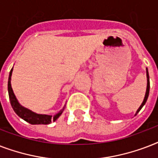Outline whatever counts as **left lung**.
Instances as JSON below:
<instances>
[{
    "label": "left lung",
    "mask_w": 158,
    "mask_h": 158,
    "mask_svg": "<svg viewBox=\"0 0 158 158\" xmlns=\"http://www.w3.org/2000/svg\"><path fill=\"white\" fill-rule=\"evenodd\" d=\"M146 74H147V89H146V94H145L144 99H143V101L142 104H141V106H140L139 107V109H138L137 111H136V113H135V115H137V113L139 112V110L142 109L143 106L145 105V103H146V102H147V100H148V95H149L150 82H149V74H148V69H146Z\"/></svg>",
    "instance_id": "obj_1"
}]
</instances>
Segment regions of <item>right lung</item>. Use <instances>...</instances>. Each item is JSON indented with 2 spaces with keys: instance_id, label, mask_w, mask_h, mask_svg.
Returning <instances> with one entry per match:
<instances>
[{
  "instance_id": "1",
  "label": "right lung",
  "mask_w": 158,
  "mask_h": 158,
  "mask_svg": "<svg viewBox=\"0 0 158 158\" xmlns=\"http://www.w3.org/2000/svg\"><path fill=\"white\" fill-rule=\"evenodd\" d=\"M12 71H13V68L11 69L10 74H9V79H8V93H9V98H10V101L11 106L15 110V112L22 118L23 120L28 122L31 125H48L50 124L52 121L56 120L60 117V115H61L63 110L65 108V105L64 107L62 108L61 110H60L59 112L56 114L55 115H44V114H38V113L33 112L31 110L28 108L24 107L22 105L19 104L17 98H16L15 95L14 94L13 89L11 87V75H12Z\"/></svg>"
}]
</instances>
